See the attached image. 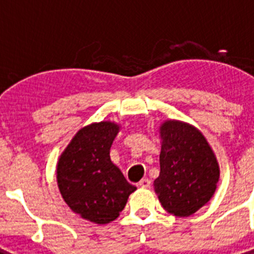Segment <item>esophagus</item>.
Segmentation results:
<instances>
[{
  "label": "esophagus",
  "mask_w": 254,
  "mask_h": 254,
  "mask_svg": "<svg viewBox=\"0 0 254 254\" xmlns=\"http://www.w3.org/2000/svg\"><path fill=\"white\" fill-rule=\"evenodd\" d=\"M138 186H140L141 188H150V186H151V181L147 178H143V179H141L140 183H138Z\"/></svg>",
  "instance_id": "esophagus-1"
}]
</instances>
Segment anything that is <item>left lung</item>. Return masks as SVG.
I'll use <instances>...</instances> for the list:
<instances>
[{"instance_id": "8db88e82", "label": "left lung", "mask_w": 254, "mask_h": 254, "mask_svg": "<svg viewBox=\"0 0 254 254\" xmlns=\"http://www.w3.org/2000/svg\"><path fill=\"white\" fill-rule=\"evenodd\" d=\"M160 174L155 192L165 210L187 217L210 201L220 170L203 134L192 126L168 121L160 127Z\"/></svg>"}]
</instances>
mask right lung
<instances>
[{"instance_id": "obj_1", "label": "right lung", "mask_w": 254, "mask_h": 254, "mask_svg": "<svg viewBox=\"0 0 254 254\" xmlns=\"http://www.w3.org/2000/svg\"><path fill=\"white\" fill-rule=\"evenodd\" d=\"M117 133L118 126L112 122L87 126L75 134L58 161L61 194L73 212L95 224L117 219L136 190L111 161Z\"/></svg>"}]
</instances>
